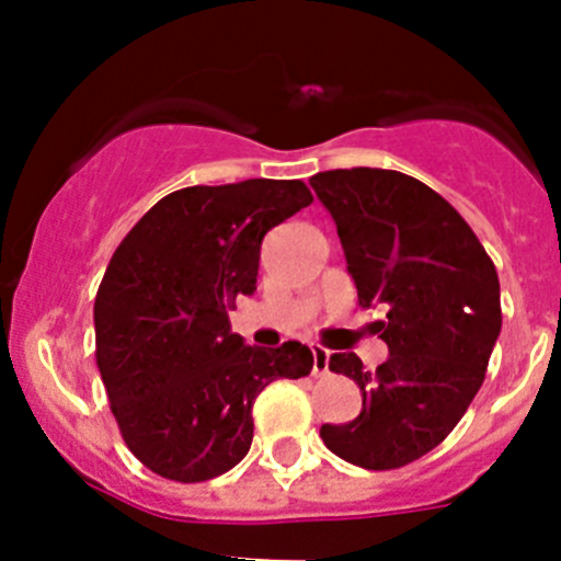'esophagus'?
<instances>
[{"label":"esophagus","mask_w":561,"mask_h":561,"mask_svg":"<svg viewBox=\"0 0 561 561\" xmlns=\"http://www.w3.org/2000/svg\"><path fill=\"white\" fill-rule=\"evenodd\" d=\"M312 358H314V366H312V375L320 377L328 371V360H331V353H328L325 347H320V344H312Z\"/></svg>","instance_id":"34e87169"}]
</instances>
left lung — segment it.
I'll use <instances>...</instances> for the list:
<instances>
[{
	"label": "left lung",
	"mask_w": 561,
	"mask_h": 561,
	"mask_svg": "<svg viewBox=\"0 0 561 561\" xmlns=\"http://www.w3.org/2000/svg\"><path fill=\"white\" fill-rule=\"evenodd\" d=\"M331 211L358 307L382 304L377 322L390 358L366 371L355 353L331 355L364 410L322 443L364 469H399L437 448L485 380L502 328L500 276L478 236L423 181L382 168H339L309 179Z\"/></svg>",
	"instance_id": "1"
}]
</instances>
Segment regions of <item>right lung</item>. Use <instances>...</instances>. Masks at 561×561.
I'll return each mask as SVG.
<instances>
[{"label": "right lung", "instance_id": "obj_1", "mask_svg": "<svg viewBox=\"0 0 561 561\" xmlns=\"http://www.w3.org/2000/svg\"><path fill=\"white\" fill-rule=\"evenodd\" d=\"M304 181L184 186L122 239L94 298L111 412L144 467L175 483L228 472L252 445L254 396L312 371L301 342L249 347L230 331L257 290L263 236L312 203Z\"/></svg>", "mask_w": 561, "mask_h": 561}]
</instances>
